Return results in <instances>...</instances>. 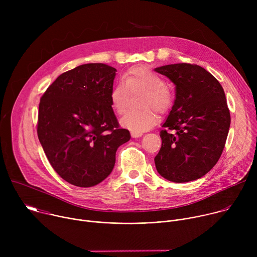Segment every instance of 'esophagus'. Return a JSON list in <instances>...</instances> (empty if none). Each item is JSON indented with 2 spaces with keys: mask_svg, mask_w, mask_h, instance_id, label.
<instances>
[{
  "mask_svg": "<svg viewBox=\"0 0 257 257\" xmlns=\"http://www.w3.org/2000/svg\"><path fill=\"white\" fill-rule=\"evenodd\" d=\"M131 136H132L133 138L141 137V136H142V132H134V131H131Z\"/></svg>",
  "mask_w": 257,
  "mask_h": 257,
  "instance_id": "obj_1",
  "label": "esophagus"
}]
</instances>
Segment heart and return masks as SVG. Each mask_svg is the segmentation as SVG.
Here are the masks:
<instances>
[{"mask_svg":"<svg viewBox=\"0 0 257 257\" xmlns=\"http://www.w3.org/2000/svg\"><path fill=\"white\" fill-rule=\"evenodd\" d=\"M121 80L109 95L112 108L116 114L123 115L126 112L129 93H143L140 97V105L143 108L129 111L121 119L122 126L131 131L143 132L151 129L158 122L156 109L165 114L174 105L173 91L164 84L163 78L149 67H132L124 73Z\"/></svg>","mask_w":257,"mask_h":257,"instance_id":"heart-1","label":"heart"}]
</instances>
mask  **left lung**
I'll return each instance as SVG.
<instances>
[{"label": "left lung", "instance_id": "obj_1", "mask_svg": "<svg viewBox=\"0 0 257 257\" xmlns=\"http://www.w3.org/2000/svg\"><path fill=\"white\" fill-rule=\"evenodd\" d=\"M156 71L176 85V99L160 134L156 168L172 182L199 179L214 167L226 144L231 116L224 89L195 64H171Z\"/></svg>", "mask_w": 257, "mask_h": 257}]
</instances>
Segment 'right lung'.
<instances>
[{"label":"right lung","instance_id":"1","mask_svg":"<svg viewBox=\"0 0 257 257\" xmlns=\"http://www.w3.org/2000/svg\"><path fill=\"white\" fill-rule=\"evenodd\" d=\"M117 70L89 63L64 72L41 97L38 136L57 174L70 184L92 187L115 166L116 152L130 140L111 105Z\"/></svg>","mask_w":257,"mask_h":257}]
</instances>
